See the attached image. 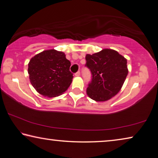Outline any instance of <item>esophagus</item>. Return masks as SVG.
<instances>
[{"instance_id": "34e87169", "label": "esophagus", "mask_w": 158, "mask_h": 158, "mask_svg": "<svg viewBox=\"0 0 158 158\" xmlns=\"http://www.w3.org/2000/svg\"><path fill=\"white\" fill-rule=\"evenodd\" d=\"M75 76L76 77H79L80 76V72L79 71H78L77 73H75Z\"/></svg>"}]
</instances>
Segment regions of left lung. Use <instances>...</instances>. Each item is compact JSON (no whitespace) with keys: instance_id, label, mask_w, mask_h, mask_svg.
Segmentation results:
<instances>
[{"instance_id":"1","label":"left lung","mask_w":158,"mask_h":158,"mask_svg":"<svg viewBox=\"0 0 158 158\" xmlns=\"http://www.w3.org/2000/svg\"><path fill=\"white\" fill-rule=\"evenodd\" d=\"M85 60L92 73L88 96L96 102L108 101L115 96L128 73L127 59L116 50L103 49L92 55L86 54Z\"/></svg>"}]
</instances>
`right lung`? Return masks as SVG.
<instances>
[{
  "label": "right lung",
  "instance_id": "obj_1",
  "mask_svg": "<svg viewBox=\"0 0 158 158\" xmlns=\"http://www.w3.org/2000/svg\"><path fill=\"white\" fill-rule=\"evenodd\" d=\"M70 62L64 52L52 49L36 54L28 64V74L33 87L44 97L61 95L73 81Z\"/></svg>",
  "mask_w": 158,
  "mask_h": 158
}]
</instances>
